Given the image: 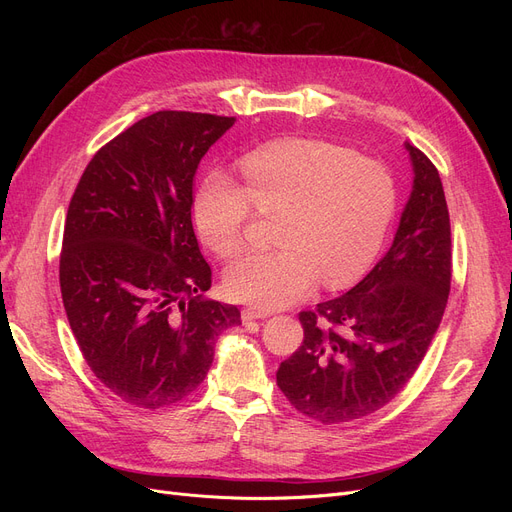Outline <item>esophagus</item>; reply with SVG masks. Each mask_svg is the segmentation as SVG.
Listing matches in <instances>:
<instances>
[{
  "mask_svg": "<svg viewBox=\"0 0 512 512\" xmlns=\"http://www.w3.org/2000/svg\"><path fill=\"white\" fill-rule=\"evenodd\" d=\"M240 317H242V321H255V319H265V317H270V311H265V309H257V307H247V309H242Z\"/></svg>",
  "mask_w": 512,
  "mask_h": 512,
  "instance_id": "esophagus-1",
  "label": "esophagus"
}]
</instances>
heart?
I'll use <instances>...</instances> for the list:
<instances>
[{
  "label": "heart",
  "mask_w": 512,
  "mask_h": 512,
  "mask_svg": "<svg viewBox=\"0 0 512 512\" xmlns=\"http://www.w3.org/2000/svg\"><path fill=\"white\" fill-rule=\"evenodd\" d=\"M245 186L213 170L197 186L191 215L220 257L245 242L253 207L280 209L274 251H251L226 272L232 299L282 309L324 282L344 286L380 253L396 209L392 174L380 161L319 139H280L240 159Z\"/></svg>",
  "instance_id": "b5f03b06"
}]
</instances>
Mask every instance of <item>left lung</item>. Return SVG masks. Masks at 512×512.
Segmentation results:
<instances>
[{
  "instance_id": "1",
  "label": "left lung",
  "mask_w": 512,
  "mask_h": 512,
  "mask_svg": "<svg viewBox=\"0 0 512 512\" xmlns=\"http://www.w3.org/2000/svg\"><path fill=\"white\" fill-rule=\"evenodd\" d=\"M413 191L392 247L346 294L301 311L303 344L276 380L290 405L326 425L367 417L407 386L440 326L452 276L440 174L405 143Z\"/></svg>"
}]
</instances>
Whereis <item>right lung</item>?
Wrapping results in <instances>:
<instances>
[{"instance_id": "add662e5", "label": "right lung", "mask_w": 512, "mask_h": 512, "mask_svg": "<svg viewBox=\"0 0 512 512\" xmlns=\"http://www.w3.org/2000/svg\"><path fill=\"white\" fill-rule=\"evenodd\" d=\"M236 118L155 112L103 145L72 195L62 301L87 365L128 405L159 409L197 390L234 305L201 299L211 267L193 230L201 157Z\"/></svg>"}]
</instances>
